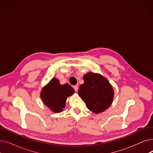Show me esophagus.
<instances>
[{
  "mask_svg": "<svg viewBox=\"0 0 153 153\" xmlns=\"http://www.w3.org/2000/svg\"><path fill=\"white\" fill-rule=\"evenodd\" d=\"M73 88H74L75 91H77V90H78V86L77 85H74V86H73Z\"/></svg>",
  "mask_w": 153,
  "mask_h": 153,
  "instance_id": "1",
  "label": "esophagus"
}]
</instances>
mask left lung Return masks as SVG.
Listing matches in <instances>:
<instances>
[{
	"label": "left lung",
	"mask_w": 153,
	"mask_h": 153,
	"mask_svg": "<svg viewBox=\"0 0 153 153\" xmlns=\"http://www.w3.org/2000/svg\"><path fill=\"white\" fill-rule=\"evenodd\" d=\"M84 81L79 87L78 94L86 107L95 113L107 109L114 96L113 89L107 79L100 74L89 72L84 75Z\"/></svg>",
	"instance_id": "1"
}]
</instances>
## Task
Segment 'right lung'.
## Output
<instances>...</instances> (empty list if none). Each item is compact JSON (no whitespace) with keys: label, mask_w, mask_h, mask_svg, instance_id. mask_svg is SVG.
<instances>
[{"label":"right lung","mask_w":153,"mask_h":153,"mask_svg":"<svg viewBox=\"0 0 153 153\" xmlns=\"http://www.w3.org/2000/svg\"><path fill=\"white\" fill-rule=\"evenodd\" d=\"M74 92V89L69 84L61 85L57 79L53 78L42 90L41 97L52 111L60 112L65 108L66 99Z\"/></svg>","instance_id":"right-lung-1"}]
</instances>
